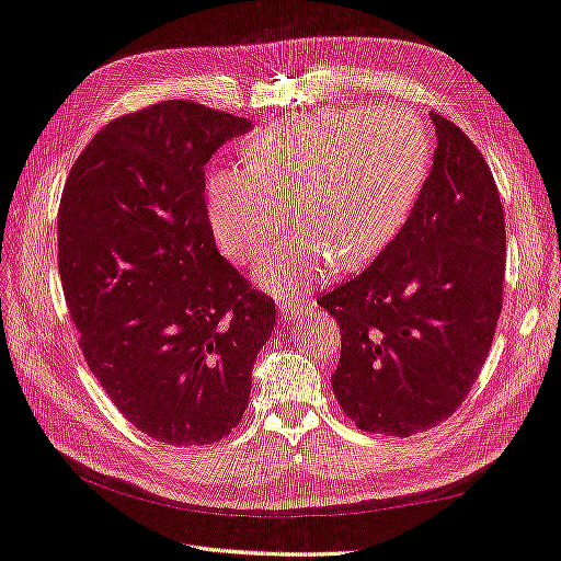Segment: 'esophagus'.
<instances>
[{"mask_svg":"<svg viewBox=\"0 0 561 561\" xmlns=\"http://www.w3.org/2000/svg\"><path fill=\"white\" fill-rule=\"evenodd\" d=\"M278 311H280V318L295 321V318L305 313V305H301V299H297V297H280L278 299Z\"/></svg>","mask_w":561,"mask_h":561,"instance_id":"obj_1","label":"esophagus"}]
</instances>
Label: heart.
<instances>
[{"label": "heart", "instance_id": "obj_1", "mask_svg": "<svg viewBox=\"0 0 561 561\" xmlns=\"http://www.w3.org/2000/svg\"><path fill=\"white\" fill-rule=\"evenodd\" d=\"M243 168L207 181V217L221 252L256 268L276 297H297L335 262H370L413 209L432 160L427 127L401 108H323L252 134Z\"/></svg>", "mask_w": 561, "mask_h": 561}]
</instances>
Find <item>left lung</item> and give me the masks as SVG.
Instances as JSON below:
<instances>
[{
  "mask_svg": "<svg viewBox=\"0 0 561 561\" xmlns=\"http://www.w3.org/2000/svg\"><path fill=\"white\" fill-rule=\"evenodd\" d=\"M430 176L401 231L318 297L342 332L332 391L363 432L436 427L477 382L503 311L505 211L491 168L438 113Z\"/></svg>",
  "mask_w": 561,
  "mask_h": 561,
  "instance_id": "left-lung-1",
  "label": "left lung"
}]
</instances>
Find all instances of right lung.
I'll list each match as a JSON object with an SVG mask.
<instances>
[{
	"mask_svg": "<svg viewBox=\"0 0 561 561\" xmlns=\"http://www.w3.org/2000/svg\"><path fill=\"white\" fill-rule=\"evenodd\" d=\"M252 129L193 101L105 125L58 205V274L89 370L131 425L170 446L215 444L243 417L274 299L224 260L205 164Z\"/></svg>",
	"mask_w": 561,
	"mask_h": 561,
	"instance_id": "right-lung-1",
	"label": "right lung"
}]
</instances>
